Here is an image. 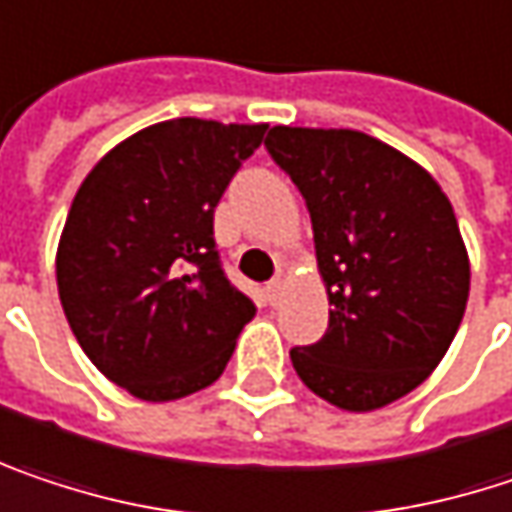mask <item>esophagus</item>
Masks as SVG:
<instances>
[{"label":"esophagus","instance_id":"obj_1","mask_svg":"<svg viewBox=\"0 0 512 512\" xmlns=\"http://www.w3.org/2000/svg\"><path fill=\"white\" fill-rule=\"evenodd\" d=\"M281 293H284V281H281V278H272V281L266 284V299H269V304L278 302Z\"/></svg>","mask_w":512,"mask_h":512}]
</instances>
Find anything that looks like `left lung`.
Segmentation results:
<instances>
[{
    "instance_id": "1",
    "label": "left lung",
    "mask_w": 512,
    "mask_h": 512,
    "mask_svg": "<svg viewBox=\"0 0 512 512\" xmlns=\"http://www.w3.org/2000/svg\"><path fill=\"white\" fill-rule=\"evenodd\" d=\"M266 152L302 193L331 304L322 340L290 349L299 378L357 413L416 390L469 299V257L440 184L349 128L275 125Z\"/></svg>"
}]
</instances>
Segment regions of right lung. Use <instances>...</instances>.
<instances>
[{
  "mask_svg": "<svg viewBox=\"0 0 512 512\" xmlns=\"http://www.w3.org/2000/svg\"><path fill=\"white\" fill-rule=\"evenodd\" d=\"M266 125L181 117L111 149L78 187L58 293L93 366L143 401L210 387L257 313L219 260L213 210Z\"/></svg>",
  "mask_w": 512,
  "mask_h": 512,
  "instance_id": "right-lung-1",
  "label": "right lung"
}]
</instances>
